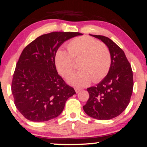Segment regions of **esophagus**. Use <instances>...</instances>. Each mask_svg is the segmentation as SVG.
I'll return each mask as SVG.
<instances>
[{
    "mask_svg": "<svg viewBox=\"0 0 147 147\" xmlns=\"http://www.w3.org/2000/svg\"><path fill=\"white\" fill-rule=\"evenodd\" d=\"M75 90H76V93H79V92L81 91V89H80V88H75Z\"/></svg>",
    "mask_w": 147,
    "mask_h": 147,
    "instance_id": "1",
    "label": "esophagus"
}]
</instances>
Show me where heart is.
I'll list each match as a JSON object with an SVG mask.
<instances>
[{
    "instance_id": "heart-1",
    "label": "heart",
    "mask_w": 147,
    "mask_h": 147,
    "mask_svg": "<svg viewBox=\"0 0 147 147\" xmlns=\"http://www.w3.org/2000/svg\"><path fill=\"white\" fill-rule=\"evenodd\" d=\"M67 49H58L55 63L59 73L67 77L76 68L75 60L79 59V71L68 78L71 85L84 87L92 80L98 82L107 75L112 63L110 49L98 40L88 35L74 38L67 43Z\"/></svg>"
}]
</instances>
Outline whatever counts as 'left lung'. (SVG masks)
Listing matches in <instances>:
<instances>
[{"mask_svg":"<svg viewBox=\"0 0 147 147\" xmlns=\"http://www.w3.org/2000/svg\"><path fill=\"white\" fill-rule=\"evenodd\" d=\"M107 45L112 56V63L108 75L102 82L87 88L90 97L83 106L90 117L110 120L120 115L129 104L133 89L131 65L124 52L108 37L91 35Z\"/></svg>","mask_w":147,"mask_h":147,"instance_id":"8db88e82","label":"left lung"}]
</instances>
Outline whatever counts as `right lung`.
<instances>
[{
    "instance_id": "obj_1",
    "label": "right lung",
    "mask_w": 147,
    "mask_h": 147,
    "mask_svg": "<svg viewBox=\"0 0 147 147\" xmlns=\"http://www.w3.org/2000/svg\"><path fill=\"white\" fill-rule=\"evenodd\" d=\"M78 32H51L39 36L23 50L14 71L11 91L18 110L27 120L47 121L63 111L76 94L58 74L55 55L62 43Z\"/></svg>"
}]
</instances>
